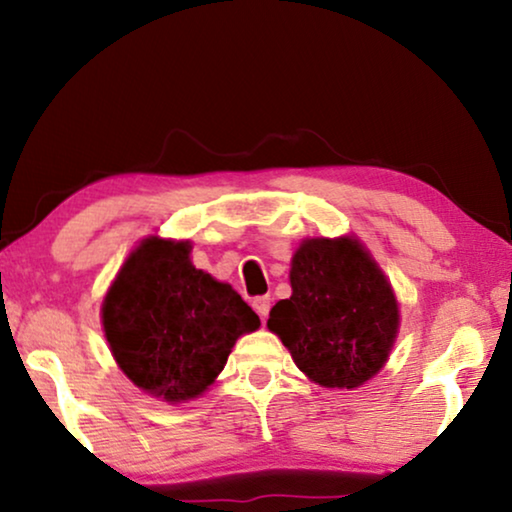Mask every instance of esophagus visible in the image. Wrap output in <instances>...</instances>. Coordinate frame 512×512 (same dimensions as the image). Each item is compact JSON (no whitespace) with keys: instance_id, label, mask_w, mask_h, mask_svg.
<instances>
[{"instance_id":"1","label":"esophagus","mask_w":512,"mask_h":512,"mask_svg":"<svg viewBox=\"0 0 512 512\" xmlns=\"http://www.w3.org/2000/svg\"><path fill=\"white\" fill-rule=\"evenodd\" d=\"M270 303H272L270 296H258V298H254V303H251V305H254L258 317L265 319V317H268V312H270Z\"/></svg>"}]
</instances>
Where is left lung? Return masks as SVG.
Returning a JSON list of instances; mask_svg holds the SVG:
<instances>
[{
    "instance_id": "left-lung-1",
    "label": "left lung",
    "mask_w": 512,
    "mask_h": 512,
    "mask_svg": "<svg viewBox=\"0 0 512 512\" xmlns=\"http://www.w3.org/2000/svg\"><path fill=\"white\" fill-rule=\"evenodd\" d=\"M291 298L268 328L321 387L354 389L387 361L398 331L391 284L352 237L305 240L291 261Z\"/></svg>"
}]
</instances>
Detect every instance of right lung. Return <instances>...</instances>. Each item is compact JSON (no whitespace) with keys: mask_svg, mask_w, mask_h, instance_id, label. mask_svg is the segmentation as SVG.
Instances as JSON below:
<instances>
[{"mask_svg":"<svg viewBox=\"0 0 512 512\" xmlns=\"http://www.w3.org/2000/svg\"><path fill=\"white\" fill-rule=\"evenodd\" d=\"M191 244L149 237L104 298L102 324L125 375L170 403L200 396L258 314L228 284L191 265Z\"/></svg>","mask_w":512,"mask_h":512,"instance_id":"right-lung-1","label":"right lung"}]
</instances>
